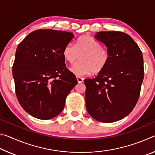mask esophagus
Instances as JSON below:
<instances>
[{
  "mask_svg": "<svg viewBox=\"0 0 155 155\" xmlns=\"http://www.w3.org/2000/svg\"><path fill=\"white\" fill-rule=\"evenodd\" d=\"M77 81H78V83H83V80H84L83 78L82 77H77Z\"/></svg>",
  "mask_w": 155,
  "mask_h": 155,
  "instance_id": "obj_1",
  "label": "esophagus"
}]
</instances>
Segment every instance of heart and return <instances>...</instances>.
I'll use <instances>...</instances> for the list:
<instances>
[{"mask_svg":"<svg viewBox=\"0 0 155 155\" xmlns=\"http://www.w3.org/2000/svg\"><path fill=\"white\" fill-rule=\"evenodd\" d=\"M63 55L65 61L73 65L80 55V61L72 68L77 76L101 72L109 61V53L101 44L90 35H84L77 40L76 46L69 44L65 47Z\"/></svg>","mask_w":155,"mask_h":155,"instance_id":"heart-1","label":"heart"}]
</instances>
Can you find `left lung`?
<instances>
[{
	"mask_svg": "<svg viewBox=\"0 0 155 155\" xmlns=\"http://www.w3.org/2000/svg\"><path fill=\"white\" fill-rule=\"evenodd\" d=\"M95 38L105 44L110 58L96 77L84 80L86 109L99 122L118 121L137 103L144 76L143 55L127 33L101 31Z\"/></svg>",
	"mask_w": 155,
	"mask_h": 155,
	"instance_id": "obj_1",
	"label": "left lung"
}]
</instances>
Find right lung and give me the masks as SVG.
I'll use <instances>...</instances> for the list:
<instances>
[{"instance_id": "1", "label": "right lung", "mask_w": 155, "mask_h": 155, "mask_svg": "<svg viewBox=\"0 0 155 155\" xmlns=\"http://www.w3.org/2000/svg\"><path fill=\"white\" fill-rule=\"evenodd\" d=\"M74 37L66 31L40 29L18 45L12 68L15 94L21 107L33 117L49 120L59 115L78 83L63 55Z\"/></svg>"}]
</instances>
